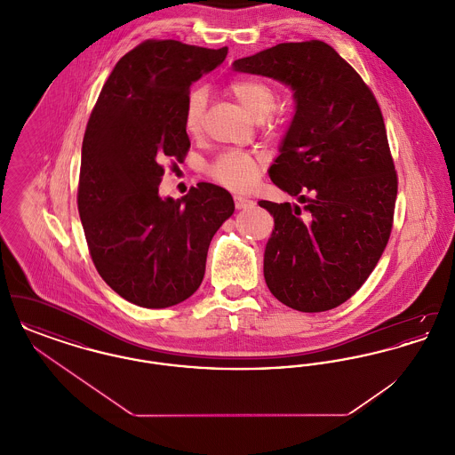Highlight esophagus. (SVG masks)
<instances>
[{"instance_id":"34e87169","label":"esophagus","mask_w":455,"mask_h":455,"mask_svg":"<svg viewBox=\"0 0 455 455\" xmlns=\"http://www.w3.org/2000/svg\"><path fill=\"white\" fill-rule=\"evenodd\" d=\"M234 201H235V208H237V210H247V208H252V206H254V201H252V199H247V197H243V196H235Z\"/></svg>"}]
</instances>
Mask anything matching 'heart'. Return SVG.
<instances>
[{"instance_id": "1", "label": "heart", "mask_w": 455, "mask_h": 455, "mask_svg": "<svg viewBox=\"0 0 455 455\" xmlns=\"http://www.w3.org/2000/svg\"><path fill=\"white\" fill-rule=\"evenodd\" d=\"M230 92L252 117L266 119L276 108V93L275 90L259 80H235L230 85ZM206 108V90L193 88L186 99L184 108V128L195 134L201 128V121ZM260 171V158L249 152L230 150L221 153L215 162L206 169L208 175L217 180L218 184L232 191H249Z\"/></svg>"}]
</instances>
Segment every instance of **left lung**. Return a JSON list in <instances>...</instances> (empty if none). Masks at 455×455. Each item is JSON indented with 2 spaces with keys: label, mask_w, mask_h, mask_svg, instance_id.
Segmentation results:
<instances>
[{
  "label": "left lung",
  "mask_w": 455,
  "mask_h": 455,
  "mask_svg": "<svg viewBox=\"0 0 455 455\" xmlns=\"http://www.w3.org/2000/svg\"><path fill=\"white\" fill-rule=\"evenodd\" d=\"M232 68L282 82L295 100L267 172L307 201V217L297 204L259 201L275 218L266 284L295 310H331L365 283L389 240L397 175L380 108L362 76L321 41L278 44Z\"/></svg>",
  "instance_id": "1"
}]
</instances>
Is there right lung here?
<instances>
[{
    "instance_id": "1",
    "label": "right lung",
    "mask_w": 455,
    "mask_h": 455,
    "mask_svg": "<svg viewBox=\"0 0 455 455\" xmlns=\"http://www.w3.org/2000/svg\"><path fill=\"white\" fill-rule=\"evenodd\" d=\"M228 47L145 41L108 75L82 147L78 212L92 260L128 302L165 308L189 299L204 276L208 247L235 204L199 182L162 197V162L189 150L184 108L189 87L227 58Z\"/></svg>"
}]
</instances>
